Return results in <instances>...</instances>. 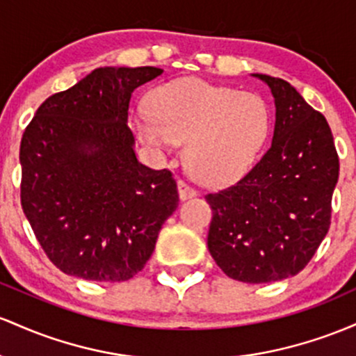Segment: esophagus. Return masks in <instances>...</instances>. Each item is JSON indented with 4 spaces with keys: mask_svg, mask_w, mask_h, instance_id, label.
I'll list each match as a JSON object with an SVG mask.
<instances>
[{
    "mask_svg": "<svg viewBox=\"0 0 356 356\" xmlns=\"http://www.w3.org/2000/svg\"><path fill=\"white\" fill-rule=\"evenodd\" d=\"M178 193H179V198L186 200V198L195 197V195H197L198 191L195 190L193 186L190 185V183H186L185 179H178Z\"/></svg>",
    "mask_w": 356,
    "mask_h": 356,
    "instance_id": "obj_1",
    "label": "esophagus"
}]
</instances>
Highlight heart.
<instances>
[{
    "instance_id": "heart-1",
    "label": "heart",
    "mask_w": 356,
    "mask_h": 356,
    "mask_svg": "<svg viewBox=\"0 0 356 356\" xmlns=\"http://www.w3.org/2000/svg\"><path fill=\"white\" fill-rule=\"evenodd\" d=\"M149 114L136 121L145 145L170 151L186 145V165L207 185L235 181L254 165L270 131L269 107L261 95L203 79L159 86Z\"/></svg>"
}]
</instances>
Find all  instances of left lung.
Wrapping results in <instances>:
<instances>
[{
  "label": "left lung",
  "instance_id": "1",
  "mask_svg": "<svg viewBox=\"0 0 356 356\" xmlns=\"http://www.w3.org/2000/svg\"><path fill=\"white\" fill-rule=\"evenodd\" d=\"M275 104L273 145L235 185L205 200L209 250L235 281L261 284L296 275L331 225L339 159L325 115L282 79L257 75Z\"/></svg>",
  "mask_w": 356,
  "mask_h": 356
}]
</instances>
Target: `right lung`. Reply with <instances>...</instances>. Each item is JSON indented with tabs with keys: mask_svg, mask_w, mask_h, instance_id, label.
<instances>
[{
	"mask_svg": "<svg viewBox=\"0 0 356 356\" xmlns=\"http://www.w3.org/2000/svg\"><path fill=\"white\" fill-rule=\"evenodd\" d=\"M163 70L101 67L50 95L19 145L22 209L62 273L97 282L136 275L178 207L170 170L134 154L131 95Z\"/></svg>",
	"mask_w": 356,
	"mask_h": 356,
	"instance_id": "1",
	"label": "right lung"
}]
</instances>
